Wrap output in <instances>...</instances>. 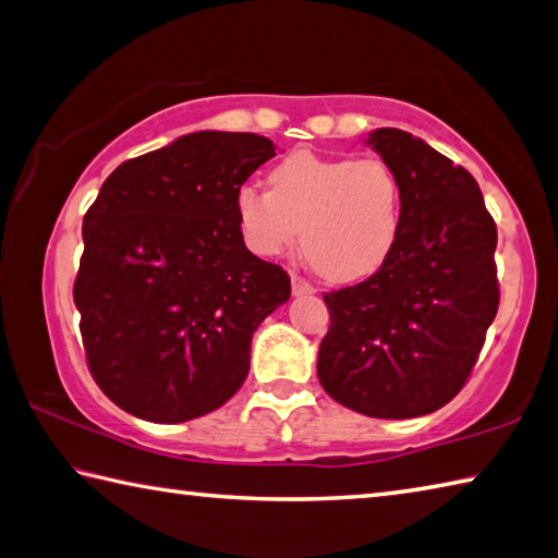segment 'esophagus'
<instances>
[{
    "label": "esophagus",
    "mask_w": 558,
    "mask_h": 558,
    "mask_svg": "<svg viewBox=\"0 0 558 558\" xmlns=\"http://www.w3.org/2000/svg\"><path fill=\"white\" fill-rule=\"evenodd\" d=\"M292 295H312V292H314V286H312V282L310 280H305V278H302V276H295V272H292Z\"/></svg>",
    "instance_id": "1"
}]
</instances>
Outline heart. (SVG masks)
Listing matches in <instances>:
<instances>
[{
    "label": "heart",
    "instance_id": "1",
    "mask_svg": "<svg viewBox=\"0 0 558 558\" xmlns=\"http://www.w3.org/2000/svg\"><path fill=\"white\" fill-rule=\"evenodd\" d=\"M270 192L244 185L234 209L246 246L263 258L302 234L312 266L337 282L373 276L398 246L402 180L388 160L292 150L268 175Z\"/></svg>",
    "mask_w": 558,
    "mask_h": 558
}]
</instances>
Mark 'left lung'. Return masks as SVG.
I'll return each instance as SVG.
<instances>
[{"label":"left lung","instance_id":"8db88e82","mask_svg":"<svg viewBox=\"0 0 558 558\" xmlns=\"http://www.w3.org/2000/svg\"><path fill=\"white\" fill-rule=\"evenodd\" d=\"M366 144L402 180V231L368 280L324 292L317 376L343 408L410 420L453 400L478 361L500 302L498 229L469 170L422 138L376 129Z\"/></svg>","mask_w":558,"mask_h":558}]
</instances>
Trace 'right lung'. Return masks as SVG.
<instances>
[{"label":"right lung","mask_w":558,"mask_h":558,"mask_svg":"<svg viewBox=\"0 0 558 558\" xmlns=\"http://www.w3.org/2000/svg\"><path fill=\"white\" fill-rule=\"evenodd\" d=\"M272 156L266 136L197 131L121 163L87 209L80 333L95 383L134 417L195 420L244 385L253 331L290 298L234 209Z\"/></svg>","instance_id":"add662e5"}]
</instances>
